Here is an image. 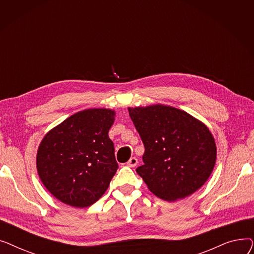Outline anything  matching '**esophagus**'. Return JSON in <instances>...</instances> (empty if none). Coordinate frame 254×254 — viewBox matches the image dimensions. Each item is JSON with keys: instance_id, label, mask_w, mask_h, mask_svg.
I'll use <instances>...</instances> for the list:
<instances>
[{"instance_id": "obj_1", "label": "esophagus", "mask_w": 254, "mask_h": 254, "mask_svg": "<svg viewBox=\"0 0 254 254\" xmlns=\"http://www.w3.org/2000/svg\"><path fill=\"white\" fill-rule=\"evenodd\" d=\"M137 164H138V159H137L136 157H130V158H129V161L127 163V167H129V168H134V167H136V166H137Z\"/></svg>"}]
</instances>
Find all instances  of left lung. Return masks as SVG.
I'll list each match as a JSON object with an SVG mask.
<instances>
[{
	"mask_svg": "<svg viewBox=\"0 0 254 254\" xmlns=\"http://www.w3.org/2000/svg\"><path fill=\"white\" fill-rule=\"evenodd\" d=\"M145 147L137 168L148 190L173 202L195 192L214 169L217 149L210 129L188 112L161 104L128 108Z\"/></svg>",
	"mask_w": 254,
	"mask_h": 254,
	"instance_id": "left-lung-1",
	"label": "left lung"
}]
</instances>
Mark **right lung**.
Masks as SVG:
<instances>
[{
	"label": "right lung",
	"mask_w": 254,
	"mask_h": 254,
	"mask_svg": "<svg viewBox=\"0 0 254 254\" xmlns=\"http://www.w3.org/2000/svg\"><path fill=\"white\" fill-rule=\"evenodd\" d=\"M115 111L93 108L77 112L50 129L37 152V171L46 190L76 208L96 203L118 169L108 132Z\"/></svg>",
	"instance_id": "1"
}]
</instances>
